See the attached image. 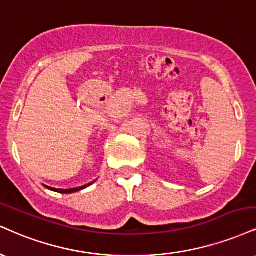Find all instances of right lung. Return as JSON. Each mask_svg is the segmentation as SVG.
Returning a JSON list of instances; mask_svg holds the SVG:
<instances>
[{
	"label": "right lung",
	"mask_w": 256,
	"mask_h": 256,
	"mask_svg": "<svg viewBox=\"0 0 256 256\" xmlns=\"http://www.w3.org/2000/svg\"><path fill=\"white\" fill-rule=\"evenodd\" d=\"M88 186H90V184H84V186H82V187H78V188H70V190H60V188H54V187H48V186H45V187L50 190H54V192H58V193H74V192H78V190L86 188V187H88Z\"/></svg>",
	"instance_id": "1"
}]
</instances>
